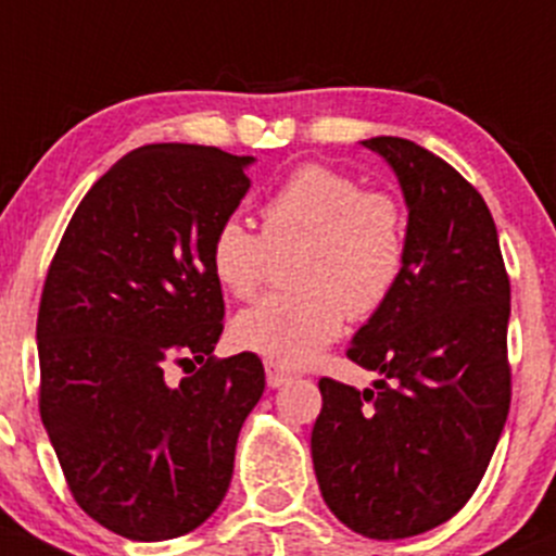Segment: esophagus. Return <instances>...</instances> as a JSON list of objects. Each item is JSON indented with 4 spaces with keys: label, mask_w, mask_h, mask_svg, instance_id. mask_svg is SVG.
I'll return each instance as SVG.
<instances>
[{
    "label": "esophagus",
    "mask_w": 556,
    "mask_h": 556,
    "mask_svg": "<svg viewBox=\"0 0 556 556\" xmlns=\"http://www.w3.org/2000/svg\"><path fill=\"white\" fill-rule=\"evenodd\" d=\"M263 367H266V383L271 386V389H279V386L288 383L290 378H293V370H290V367L279 365V362L274 359L263 362Z\"/></svg>",
    "instance_id": "obj_1"
}]
</instances>
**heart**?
Wrapping results in <instances>:
<instances>
[{
  "mask_svg": "<svg viewBox=\"0 0 556 556\" xmlns=\"http://www.w3.org/2000/svg\"><path fill=\"white\" fill-rule=\"evenodd\" d=\"M263 233L239 218L210 233L207 263L239 301L258 295L271 250L301 244L290 277L298 288L263 298L233 319L237 346L285 367H303L354 319L381 312L407 261V215L383 189H362L354 175L306 162L261 204Z\"/></svg>",
  "mask_w": 556,
  "mask_h": 556,
  "instance_id": "1",
  "label": "heart"
}]
</instances>
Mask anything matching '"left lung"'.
<instances>
[{"mask_svg": "<svg viewBox=\"0 0 556 556\" xmlns=\"http://www.w3.org/2000/svg\"><path fill=\"white\" fill-rule=\"evenodd\" d=\"M407 202V261L349 359L372 389L319 381L312 458L325 504L365 539L394 541L447 522L475 495L511 402L509 274L482 194L405 138H370Z\"/></svg>", "mask_w": 556, "mask_h": 556, "instance_id": "8db88e82", "label": "left lung"}]
</instances>
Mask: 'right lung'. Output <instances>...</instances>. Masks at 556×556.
Here are the masks:
<instances>
[{
	"mask_svg": "<svg viewBox=\"0 0 556 556\" xmlns=\"http://www.w3.org/2000/svg\"><path fill=\"white\" fill-rule=\"evenodd\" d=\"M215 146L122 156L68 220L37 317L39 416L81 511L130 541L200 528L224 501L266 376L253 352L215 359L224 293L210 233L248 194ZM170 366H184L178 384Z\"/></svg>",
	"mask_w": 556,
	"mask_h": 556,
	"instance_id": "right-lung-1",
	"label": "right lung"
}]
</instances>
